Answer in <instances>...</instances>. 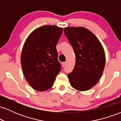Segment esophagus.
Here are the masks:
<instances>
[{
  "label": "esophagus",
  "mask_w": 121,
  "mask_h": 121,
  "mask_svg": "<svg viewBox=\"0 0 121 121\" xmlns=\"http://www.w3.org/2000/svg\"><path fill=\"white\" fill-rule=\"evenodd\" d=\"M66 62H63L62 63V66H63V67H64V66H65V65H66Z\"/></svg>",
  "instance_id": "34e87169"
}]
</instances>
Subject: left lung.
Returning <instances> with one entry per match:
<instances>
[{
	"mask_svg": "<svg viewBox=\"0 0 121 121\" xmlns=\"http://www.w3.org/2000/svg\"><path fill=\"white\" fill-rule=\"evenodd\" d=\"M65 36L73 47L76 64L68 74L71 86L79 91H86L97 84L105 65V51L95 35L82 27H65Z\"/></svg>",
	"mask_w": 121,
	"mask_h": 121,
	"instance_id": "1",
	"label": "left lung"
}]
</instances>
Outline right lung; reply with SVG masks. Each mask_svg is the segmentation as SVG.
Listing matches in <instances>:
<instances>
[{
  "label": "right lung",
  "mask_w": 121,
  "mask_h": 121,
  "mask_svg": "<svg viewBox=\"0 0 121 121\" xmlns=\"http://www.w3.org/2000/svg\"><path fill=\"white\" fill-rule=\"evenodd\" d=\"M62 30L56 26H41L32 32L25 41L21 65L25 78L36 91L51 88L60 71L56 47Z\"/></svg>",
  "instance_id": "add662e5"
}]
</instances>
